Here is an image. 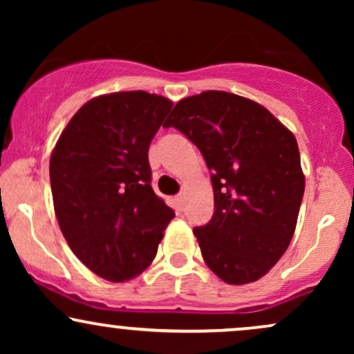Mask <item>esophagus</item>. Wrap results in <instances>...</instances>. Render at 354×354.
<instances>
[{
    "mask_svg": "<svg viewBox=\"0 0 354 354\" xmlns=\"http://www.w3.org/2000/svg\"><path fill=\"white\" fill-rule=\"evenodd\" d=\"M174 206H176V209L181 211L185 209V196H183V194H178L176 198H174Z\"/></svg>",
    "mask_w": 354,
    "mask_h": 354,
    "instance_id": "1",
    "label": "esophagus"
}]
</instances>
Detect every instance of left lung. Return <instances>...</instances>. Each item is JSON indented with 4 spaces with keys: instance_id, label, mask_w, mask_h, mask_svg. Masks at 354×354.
<instances>
[{
    "instance_id": "8db88e82",
    "label": "left lung",
    "mask_w": 354,
    "mask_h": 354,
    "mask_svg": "<svg viewBox=\"0 0 354 354\" xmlns=\"http://www.w3.org/2000/svg\"><path fill=\"white\" fill-rule=\"evenodd\" d=\"M163 126L188 136L211 171L213 218L193 230L206 265L228 284L265 276L290 246L304 193L293 133L226 91L181 100Z\"/></svg>"
}]
</instances>
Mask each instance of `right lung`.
Returning <instances> with one entry per match:
<instances>
[{
  "mask_svg": "<svg viewBox=\"0 0 354 354\" xmlns=\"http://www.w3.org/2000/svg\"><path fill=\"white\" fill-rule=\"evenodd\" d=\"M173 103L146 91L96 96L50 160L55 213L78 259L113 283L151 265L174 211L154 194L148 149Z\"/></svg>",
  "mask_w": 354,
  "mask_h": 354,
  "instance_id": "1",
  "label": "right lung"
}]
</instances>
